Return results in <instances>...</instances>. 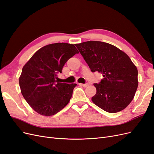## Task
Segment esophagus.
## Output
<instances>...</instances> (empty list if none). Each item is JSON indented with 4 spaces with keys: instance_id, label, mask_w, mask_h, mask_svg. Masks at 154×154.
<instances>
[{
    "instance_id": "esophagus-1",
    "label": "esophagus",
    "mask_w": 154,
    "mask_h": 154,
    "mask_svg": "<svg viewBox=\"0 0 154 154\" xmlns=\"http://www.w3.org/2000/svg\"><path fill=\"white\" fill-rule=\"evenodd\" d=\"M79 85H80V86L83 87H87L88 85V84H83V83H79Z\"/></svg>"
}]
</instances>
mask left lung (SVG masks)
Segmentation results:
<instances>
[{
  "instance_id": "8db88e82",
  "label": "left lung",
  "mask_w": 154,
  "mask_h": 154,
  "mask_svg": "<svg viewBox=\"0 0 154 154\" xmlns=\"http://www.w3.org/2000/svg\"><path fill=\"white\" fill-rule=\"evenodd\" d=\"M92 72L102 74L94 83L96 105L109 113L125 109L134 99L138 87V71L131 59L116 46L99 41L75 44Z\"/></svg>"
}]
</instances>
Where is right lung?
Wrapping results in <instances>:
<instances>
[{"label": "right lung", "instance_id": "add662e5", "mask_svg": "<svg viewBox=\"0 0 154 154\" xmlns=\"http://www.w3.org/2000/svg\"><path fill=\"white\" fill-rule=\"evenodd\" d=\"M77 53L74 44H49L37 51L23 67L19 77L21 93L38 114L53 116L69 103L76 83L58 82L57 74Z\"/></svg>", "mask_w": 154, "mask_h": 154}]
</instances>
